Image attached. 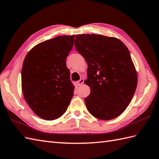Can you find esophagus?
Masks as SVG:
<instances>
[{"label": "esophagus", "instance_id": "1", "mask_svg": "<svg viewBox=\"0 0 159 159\" xmlns=\"http://www.w3.org/2000/svg\"><path fill=\"white\" fill-rule=\"evenodd\" d=\"M83 83H84V80L83 79H80L79 81H77V84H78L79 86L82 85Z\"/></svg>", "mask_w": 159, "mask_h": 159}]
</instances>
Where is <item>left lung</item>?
Returning a JSON list of instances; mask_svg holds the SVG:
<instances>
[{"mask_svg": "<svg viewBox=\"0 0 159 159\" xmlns=\"http://www.w3.org/2000/svg\"><path fill=\"white\" fill-rule=\"evenodd\" d=\"M75 46L88 65V111L98 119H115L129 104L138 84L127 47L116 38L86 34L76 35Z\"/></svg>", "mask_w": 159, "mask_h": 159, "instance_id": "obj_1", "label": "left lung"}]
</instances>
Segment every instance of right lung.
Returning <instances> with one entry per match:
<instances>
[{"label": "right lung", "instance_id": "add662e5", "mask_svg": "<svg viewBox=\"0 0 159 159\" xmlns=\"http://www.w3.org/2000/svg\"><path fill=\"white\" fill-rule=\"evenodd\" d=\"M75 35L60 36L39 43L25 56L21 69V89L32 111L46 120L65 113L74 95L66 57Z\"/></svg>", "mask_w": 159, "mask_h": 159}]
</instances>
